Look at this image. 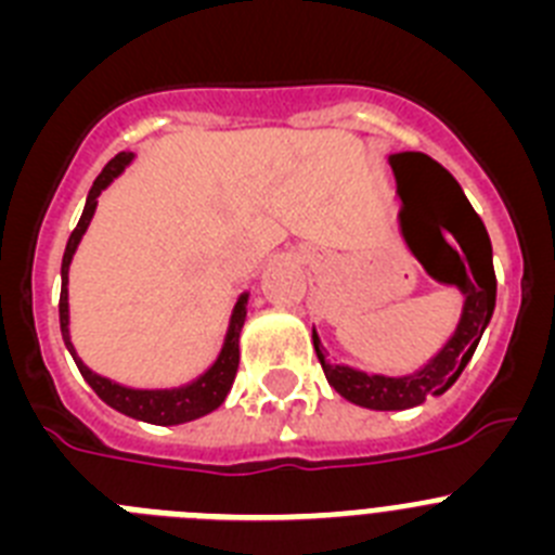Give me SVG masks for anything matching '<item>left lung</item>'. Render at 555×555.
<instances>
[{"label":"left lung","mask_w":555,"mask_h":555,"mask_svg":"<svg viewBox=\"0 0 555 555\" xmlns=\"http://www.w3.org/2000/svg\"><path fill=\"white\" fill-rule=\"evenodd\" d=\"M400 194V230L411 253L423 261L430 278L459 286L464 311L448 345L414 375H366L352 366L331 364L320 336L313 331V350L325 370L327 384L338 395L372 411H403L425 403V397L444 395L469 364L480 336L487 331L498 297L492 267V242L464 197L461 185L425 152H397L389 158Z\"/></svg>","instance_id":"obj_1"}]
</instances>
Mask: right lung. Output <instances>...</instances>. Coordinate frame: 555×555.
Here are the masks:
<instances>
[{"label": "right lung", "mask_w": 555, "mask_h": 555, "mask_svg": "<svg viewBox=\"0 0 555 555\" xmlns=\"http://www.w3.org/2000/svg\"><path fill=\"white\" fill-rule=\"evenodd\" d=\"M132 160V152H119L116 158L107 160L105 169L100 171V178L94 180L91 191H88L86 208H82V217L77 222V228L72 230L66 244V253H63V267H61V302H57V311H61V333L63 341H66L68 352L75 358L77 370L86 377L88 386L100 395V400H105L111 409L121 411V414L132 416V420H141V423L152 425H180L191 423V420H199V416L217 411L224 403L230 386L235 380V370H238V336H242L244 317H247V297L242 294L238 302L233 308V317H230L228 336H224V345L219 358L214 361L205 375H199L197 380H191L189 386H180V389H127V386L113 384L107 377L96 375V372L88 370L77 358L75 345L68 338V263H72V255H75L77 244H80L82 233L88 230V222L94 217L96 210V197L102 191L113 183V178H119L125 166Z\"/></svg>", "instance_id": "right-lung-1"}]
</instances>
